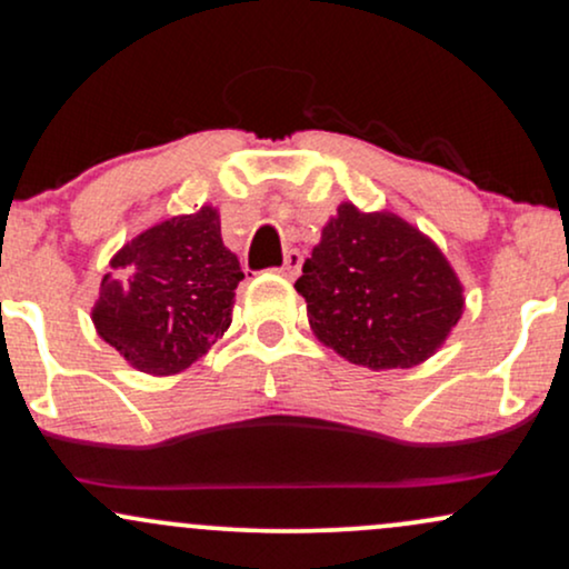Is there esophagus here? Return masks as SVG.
<instances>
[{
	"label": "esophagus",
	"instance_id": "34e87169",
	"mask_svg": "<svg viewBox=\"0 0 569 569\" xmlns=\"http://www.w3.org/2000/svg\"><path fill=\"white\" fill-rule=\"evenodd\" d=\"M301 263H303V254L298 250H290V252H284V263H282V268H279V271H282V277L292 279L298 271H301Z\"/></svg>",
	"mask_w": 569,
	"mask_h": 569
}]
</instances>
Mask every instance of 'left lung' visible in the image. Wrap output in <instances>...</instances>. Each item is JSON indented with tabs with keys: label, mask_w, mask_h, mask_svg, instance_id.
Here are the masks:
<instances>
[{
	"label": "left lung",
	"mask_w": 569,
	"mask_h": 569,
	"mask_svg": "<svg viewBox=\"0 0 569 569\" xmlns=\"http://www.w3.org/2000/svg\"><path fill=\"white\" fill-rule=\"evenodd\" d=\"M296 290L325 347L370 370L413 368L438 352L465 309L436 241L389 212L341 203Z\"/></svg>",
	"instance_id": "1"
}]
</instances>
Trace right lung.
Masks as SVG:
<instances>
[{
    "instance_id": "add662e5",
    "label": "right lung",
    "mask_w": 569,
    "mask_h": 569,
    "mask_svg": "<svg viewBox=\"0 0 569 569\" xmlns=\"http://www.w3.org/2000/svg\"><path fill=\"white\" fill-rule=\"evenodd\" d=\"M241 279L217 209L169 217L110 260L91 311L96 333L142 373H177L226 333Z\"/></svg>"
}]
</instances>
